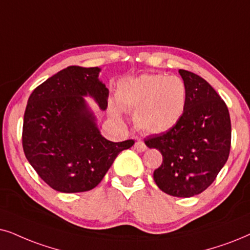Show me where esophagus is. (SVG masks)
<instances>
[{
  "mask_svg": "<svg viewBox=\"0 0 250 250\" xmlns=\"http://www.w3.org/2000/svg\"><path fill=\"white\" fill-rule=\"evenodd\" d=\"M135 150L137 151V152H144V151L146 150V145L144 144V142L137 141L135 143Z\"/></svg>",
  "mask_w": 250,
  "mask_h": 250,
  "instance_id": "obj_1",
  "label": "esophagus"
}]
</instances>
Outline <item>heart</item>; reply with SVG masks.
<instances>
[{"label":"heart","instance_id":"b5f03b06","mask_svg":"<svg viewBox=\"0 0 250 250\" xmlns=\"http://www.w3.org/2000/svg\"><path fill=\"white\" fill-rule=\"evenodd\" d=\"M121 109L134 113L135 125L146 134H163L180 121L187 104V86L178 76L144 74L127 78L116 90ZM113 115L119 108L113 106Z\"/></svg>","mask_w":250,"mask_h":250}]
</instances>
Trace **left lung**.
Instances as JSON below:
<instances>
[{
    "mask_svg": "<svg viewBox=\"0 0 250 250\" xmlns=\"http://www.w3.org/2000/svg\"><path fill=\"white\" fill-rule=\"evenodd\" d=\"M187 104L172 129L150 136L145 144L163 154L153 173L156 185L175 197L201 194L216 180L229 159L230 119L229 108L214 88L194 72L180 69Z\"/></svg>",
    "mask_w": 250,
    "mask_h": 250,
    "instance_id": "obj_1",
    "label": "left lung"
}]
</instances>
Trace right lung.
Listing matches in <instances>:
<instances>
[{"instance_id": "1", "label": "right lung", "mask_w": 250, "mask_h": 250, "mask_svg": "<svg viewBox=\"0 0 250 250\" xmlns=\"http://www.w3.org/2000/svg\"><path fill=\"white\" fill-rule=\"evenodd\" d=\"M99 72L98 67L70 65L34 88L27 100L21 136L25 157L58 191L97 187L118 154L135 143H114L100 134L84 99L92 97L100 109L107 108L109 91Z\"/></svg>"}]
</instances>
